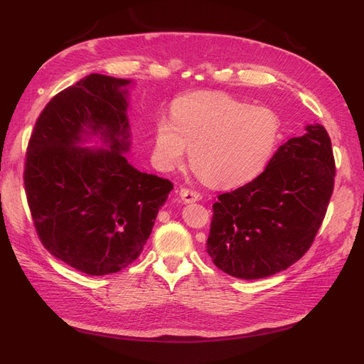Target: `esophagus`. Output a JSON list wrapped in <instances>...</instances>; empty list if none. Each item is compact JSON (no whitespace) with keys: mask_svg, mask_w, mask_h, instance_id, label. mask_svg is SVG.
<instances>
[{"mask_svg":"<svg viewBox=\"0 0 364 364\" xmlns=\"http://www.w3.org/2000/svg\"><path fill=\"white\" fill-rule=\"evenodd\" d=\"M179 196L185 203H193V202L200 200V194L194 190H190V188H181Z\"/></svg>","mask_w":364,"mask_h":364,"instance_id":"obj_1","label":"esophagus"}]
</instances>
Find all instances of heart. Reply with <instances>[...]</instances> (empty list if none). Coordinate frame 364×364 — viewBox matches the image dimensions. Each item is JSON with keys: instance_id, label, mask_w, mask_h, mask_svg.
<instances>
[{"instance_id": "1", "label": "heart", "mask_w": 364, "mask_h": 364, "mask_svg": "<svg viewBox=\"0 0 364 364\" xmlns=\"http://www.w3.org/2000/svg\"><path fill=\"white\" fill-rule=\"evenodd\" d=\"M170 119L159 118L155 124L158 167L171 170L188 147L191 168L215 188H235L258 178L273 156L282 127L272 109L222 92L176 98Z\"/></svg>"}]
</instances>
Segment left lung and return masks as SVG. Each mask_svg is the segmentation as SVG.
<instances>
[{
    "label": "left lung",
    "mask_w": 364,
    "mask_h": 364,
    "mask_svg": "<svg viewBox=\"0 0 364 364\" xmlns=\"http://www.w3.org/2000/svg\"><path fill=\"white\" fill-rule=\"evenodd\" d=\"M336 162L323 126L278 149L257 179L213 205L206 252L230 277L259 279L289 269L311 247L334 190Z\"/></svg>",
    "instance_id": "8db88e82"
}]
</instances>
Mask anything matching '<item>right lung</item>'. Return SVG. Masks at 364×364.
<instances>
[{
    "instance_id": "1",
    "label": "right lung",
    "mask_w": 364,
    "mask_h": 364,
    "mask_svg": "<svg viewBox=\"0 0 364 364\" xmlns=\"http://www.w3.org/2000/svg\"><path fill=\"white\" fill-rule=\"evenodd\" d=\"M129 80L90 74L54 95L27 146L24 186L36 234L53 257L92 277L117 273L139 255L173 183L141 173L129 149ZM100 133L111 151L75 144Z\"/></svg>"
}]
</instances>
